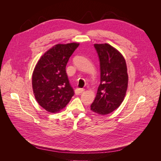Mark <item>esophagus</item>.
Masks as SVG:
<instances>
[{
	"label": "esophagus",
	"instance_id": "obj_1",
	"mask_svg": "<svg viewBox=\"0 0 161 161\" xmlns=\"http://www.w3.org/2000/svg\"><path fill=\"white\" fill-rule=\"evenodd\" d=\"M85 90L83 89H77L75 90V94L76 95H80L82 92H83Z\"/></svg>",
	"mask_w": 161,
	"mask_h": 161
}]
</instances>
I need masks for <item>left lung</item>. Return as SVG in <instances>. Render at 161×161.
<instances>
[{
    "mask_svg": "<svg viewBox=\"0 0 161 161\" xmlns=\"http://www.w3.org/2000/svg\"><path fill=\"white\" fill-rule=\"evenodd\" d=\"M100 62L101 82L91 110L107 115L118 108L128 88L127 66L122 54L108 43L95 44Z\"/></svg>",
    "mask_w": 161,
    "mask_h": 161,
    "instance_id": "left-lung-1",
    "label": "left lung"
}]
</instances>
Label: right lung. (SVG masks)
Here are the masks:
<instances>
[{"label":"right lung","instance_id":"add662e5","mask_svg":"<svg viewBox=\"0 0 161 161\" xmlns=\"http://www.w3.org/2000/svg\"><path fill=\"white\" fill-rule=\"evenodd\" d=\"M78 43L57 44L39 60L32 76L33 94L40 106L50 113L64 108L75 92L66 72L70 57Z\"/></svg>","mask_w":161,"mask_h":161}]
</instances>
